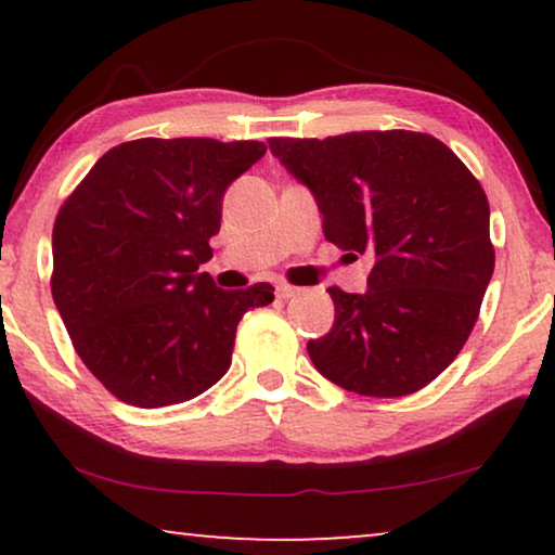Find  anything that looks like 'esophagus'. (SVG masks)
I'll return each instance as SVG.
<instances>
[{
    "label": "esophagus",
    "mask_w": 555,
    "mask_h": 555,
    "mask_svg": "<svg viewBox=\"0 0 555 555\" xmlns=\"http://www.w3.org/2000/svg\"><path fill=\"white\" fill-rule=\"evenodd\" d=\"M293 295H298V287H293V285H287V283L278 285V298H280V300L293 298Z\"/></svg>",
    "instance_id": "34e87169"
}]
</instances>
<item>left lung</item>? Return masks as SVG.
<instances>
[{"label":"left lung","instance_id":"8db88e82","mask_svg":"<svg viewBox=\"0 0 555 555\" xmlns=\"http://www.w3.org/2000/svg\"><path fill=\"white\" fill-rule=\"evenodd\" d=\"M268 143L313 192L325 240L376 255L366 293L328 287L336 323L308 340L313 366L361 397L424 389L457 359L495 270L480 181L429 133Z\"/></svg>","mask_w":555,"mask_h":555}]
</instances>
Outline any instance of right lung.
Masks as SVG:
<instances>
[{
    "mask_svg": "<svg viewBox=\"0 0 555 555\" xmlns=\"http://www.w3.org/2000/svg\"><path fill=\"white\" fill-rule=\"evenodd\" d=\"M260 141L139 139L113 146L52 227V300L98 382L131 406L199 397L227 374L234 333L275 287L222 291L211 257L222 196Z\"/></svg>",
    "mask_w": 555,
    "mask_h": 555,
    "instance_id": "obj_1",
    "label": "right lung"
}]
</instances>
